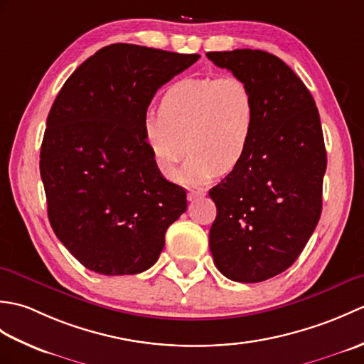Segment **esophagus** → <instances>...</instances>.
<instances>
[{
    "mask_svg": "<svg viewBox=\"0 0 364 364\" xmlns=\"http://www.w3.org/2000/svg\"><path fill=\"white\" fill-rule=\"evenodd\" d=\"M206 196V192L203 189H191L188 192V200L192 202V200H198V198H203Z\"/></svg>",
    "mask_w": 364,
    "mask_h": 364,
    "instance_id": "1",
    "label": "esophagus"
}]
</instances>
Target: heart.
I'll return each mask as SVG.
<instances>
[{"instance_id":"obj_1","label":"heart","mask_w":364,"mask_h":364,"mask_svg":"<svg viewBox=\"0 0 364 364\" xmlns=\"http://www.w3.org/2000/svg\"><path fill=\"white\" fill-rule=\"evenodd\" d=\"M258 107L249 84L236 76L184 78L166 89L159 112L142 120L145 144L161 173L176 180L188 151L189 181L233 173L253 149Z\"/></svg>"}]
</instances>
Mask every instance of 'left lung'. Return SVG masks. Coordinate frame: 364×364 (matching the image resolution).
I'll return each instance as SVG.
<instances>
[{
  "instance_id": "1",
  "label": "left lung",
  "mask_w": 364,
  "mask_h": 364,
  "mask_svg": "<svg viewBox=\"0 0 364 364\" xmlns=\"http://www.w3.org/2000/svg\"><path fill=\"white\" fill-rule=\"evenodd\" d=\"M206 56L249 84L258 107L249 158L210 191L218 208L210 249L230 280L264 282L292 266L321 218L327 153L319 111L274 54L245 48Z\"/></svg>"
}]
</instances>
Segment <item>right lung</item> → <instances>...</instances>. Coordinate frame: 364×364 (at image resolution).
<instances>
[{
    "mask_svg": "<svg viewBox=\"0 0 364 364\" xmlns=\"http://www.w3.org/2000/svg\"><path fill=\"white\" fill-rule=\"evenodd\" d=\"M198 58L107 45L59 90L46 119L41 176L54 235L84 267L144 272L186 211V191L161 175L142 120L156 90Z\"/></svg>",
    "mask_w": 364,
    "mask_h": 364,
    "instance_id": "right-lung-1",
    "label": "right lung"
}]
</instances>
